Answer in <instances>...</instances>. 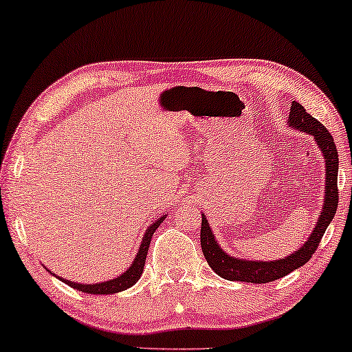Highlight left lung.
<instances>
[{
	"mask_svg": "<svg viewBox=\"0 0 352 352\" xmlns=\"http://www.w3.org/2000/svg\"><path fill=\"white\" fill-rule=\"evenodd\" d=\"M288 126L298 129L300 133H306L314 138L317 147L322 151L325 162V192H324V206L317 218V223L306 239V242L292 253L290 256L272 259V261H258V259H243L230 256L226 253L219 243L216 242L213 230H211L208 219L201 214V229H200V245L205 259L210 267L226 280L235 282H252V283H267L290 274L295 269L301 267L312 258V254L319 247L320 239L324 237L330 221L335 218L336 208H338V151L333 142L331 134L306 112L300 102L293 100L290 115H288Z\"/></svg>",
	"mask_w": 352,
	"mask_h": 352,
	"instance_id": "1",
	"label": "left lung"
}]
</instances>
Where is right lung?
Listing matches in <instances>:
<instances>
[{"mask_svg": "<svg viewBox=\"0 0 352 352\" xmlns=\"http://www.w3.org/2000/svg\"><path fill=\"white\" fill-rule=\"evenodd\" d=\"M165 218H166V214L158 216V219L153 221V223L146 229V232H144V237H142V242H141V245H139V250H138L136 256H134V259H133L131 266H129L123 274H120L118 277L110 278V280H107V282H99V283L70 282V280H65V278H62L59 276H56V274H52L47 267L46 269L52 274V276H56L57 278H59V280L67 283L69 287L75 288V290H78V292L89 293V295H113V293L126 290V288L133 287L134 283H136L139 278H141L142 271H144V264H146L148 245H151V240H152V235L158 229V226L163 223V219H165Z\"/></svg>", "mask_w": 352, "mask_h": 352, "instance_id": "add662e5", "label": "right lung"}]
</instances>
